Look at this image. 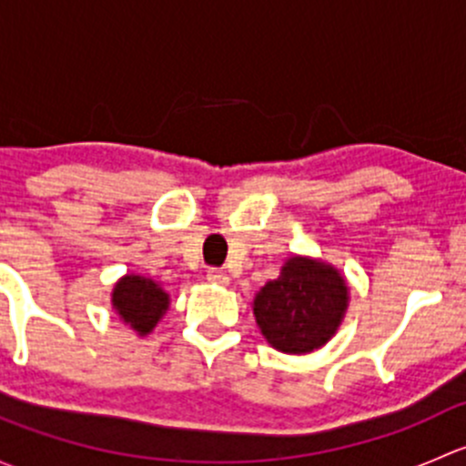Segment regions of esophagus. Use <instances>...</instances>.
Segmentation results:
<instances>
[{
  "label": "esophagus",
  "instance_id": "34e87169",
  "mask_svg": "<svg viewBox=\"0 0 466 466\" xmlns=\"http://www.w3.org/2000/svg\"><path fill=\"white\" fill-rule=\"evenodd\" d=\"M207 279H209L211 284H228L229 277L225 275L223 270H218V268H209V270H207Z\"/></svg>",
  "mask_w": 466,
  "mask_h": 466
}]
</instances>
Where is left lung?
Wrapping results in <instances>:
<instances>
[{
	"label": "left lung",
	"instance_id": "1",
	"mask_svg": "<svg viewBox=\"0 0 466 466\" xmlns=\"http://www.w3.org/2000/svg\"><path fill=\"white\" fill-rule=\"evenodd\" d=\"M350 307L340 272L320 259L290 257L257 293L252 311L263 338L284 354H309L331 340Z\"/></svg>",
	"mask_w": 466,
	"mask_h": 466
}]
</instances>
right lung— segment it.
<instances>
[{"label": "right lung", "instance_id": "obj_1", "mask_svg": "<svg viewBox=\"0 0 466 466\" xmlns=\"http://www.w3.org/2000/svg\"><path fill=\"white\" fill-rule=\"evenodd\" d=\"M112 309L133 331L146 336L168 309V293L153 279L126 275L112 289Z\"/></svg>", "mask_w": 466, "mask_h": 466}]
</instances>
